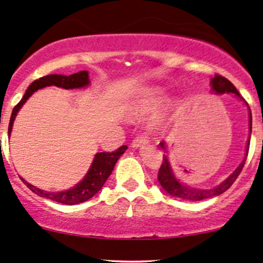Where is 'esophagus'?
<instances>
[{"label":"esophagus","instance_id":"esophagus-1","mask_svg":"<svg viewBox=\"0 0 263 263\" xmlns=\"http://www.w3.org/2000/svg\"><path fill=\"white\" fill-rule=\"evenodd\" d=\"M148 140H147V137H143V136H138V137H136L134 141H132V147L134 148H138V147H141L142 144L147 143Z\"/></svg>","mask_w":263,"mask_h":263}]
</instances>
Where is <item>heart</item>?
Listing matches in <instances>:
<instances>
[{"mask_svg":"<svg viewBox=\"0 0 263 263\" xmlns=\"http://www.w3.org/2000/svg\"><path fill=\"white\" fill-rule=\"evenodd\" d=\"M159 100H161V96H159L158 93H157V95H155V98H153V101H155V102H158Z\"/></svg>","mask_w":263,"mask_h":263,"instance_id":"b5f03b06","label":"heart"}]
</instances>
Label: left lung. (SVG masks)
<instances>
[{"mask_svg":"<svg viewBox=\"0 0 263 263\" xmlns=\"http://www.w3.org/2000/svg\"><path fill=\"white\" fill-rule=\"evenodd\" d=\"M211 86H213V90L216 93H235L237 98H241L240 92L237 91L236 87H235L226 78L221 77V75L216 74L214 77V79H211ZM243 100V99H242ZM247 105V104H246ZM252 131V115H251V110H250V134ZM161 147L163 149H165V144L164 142H161ZM249 147H250V137H249V142H247V147H246V156L243 158V161L240 163V165L235 170V172L232 174H230L226 179L222 182L221 184H219L218 186L211 189H195V188H190V186L183 185L179 180L177 179L176 176H174L173 171L171 168V163L168 161L167 156H163V162L161 164V168L158 171V182L161 185L163 186V189L168 193V194L172 195V197H176L178 199H182V200H188V201H200V200H205V199H210L216 197V195L222 194V193L226 192L230 186L234 184L236 178L238 177V174L241 173L242 171L243 165H245L246 158H247V153H249Z\"/></svg>","mask_w":263,"mask_h":263,"instance_id":"obj_1","label":"left lung"}]
</instances>
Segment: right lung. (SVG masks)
<instances>
[{"mask_svg":"<svg viewBox=\"0 0 263 263\" xmlns=\"http://www.w3.org/2000/svg\"><path fill=\"white\" fill-rule=\"evenodd\" d=\"M89 84V73H87L86 70L78 71V73L68 75V77L60 74H52L43 78H39L38 80H34L31 85L28 86V89L26 90V93L23 95L22 100L18 102L16 106H14L13 111H12L10 125H8V136L11 135L12 126H13V121L14 119H16L17 112L20 111V108L23 106V104H25L27 100H28L29 96H32V93L37 91L38 89L52 85L63 87V89H79V87L87 86ZM126 149H127V146H121L120 148L114 151V152L96 153L95 158H93V161L91 163V167H90L86 176L84 177V179L81 180L80 183H78L74 188L64 190V192H45V190L38 189L35 188V186H33L32 184L27 183L25 179H22V182L25 183L33 193H35V194L42 198L49 199V200L58 201V203L66 205L84 203V201L92 198L93 195L102 188V185L106 182L107 178L110 177L111 173H112L117 159L120 158V156L125 153Z\"/></svg>","mask_w":263,"mask_h":263,"instance_id":"right-lung-1","label":"right lung"}]
</instances>
